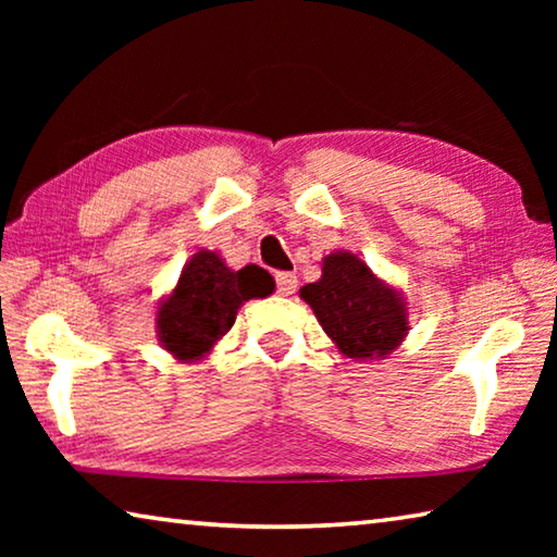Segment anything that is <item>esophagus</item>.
<instances>
[{
	"label": "esophagus",
	"instance_id": "obj_1",
	"mask_svg": "<svg viewBox=\"0 0 557 557\" xmlns=\"http://www.w3.org/2000/svg\"><path fill=\"white\" fill-rule=\"evenodd\" d=\"M275 282H277V292H280L282 297H289L292 292L297 289V275H295V272H277Z\"/></svg>",
	"mask_w": 557,
	"mask_h": 557
}]
</instances>
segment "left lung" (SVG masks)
Here are the masks:
<instances>
[{
  "label": "left lung",
  "mask_w": 557,
  "mask_h": 557,
  "mask_svg": "<svg viewBox=\"0 0 557 557\" xmlns=\"http://www.w3.org/2000/svg\"><path fill=\"white\" fill-rule=\"evenodd\" d=\"M314 317L354 361L388 358L408 336V301L354 252L336 250L322 260V277L299 289Z\"/></svg>",
  "instance_id": "1"
}]
</instances>
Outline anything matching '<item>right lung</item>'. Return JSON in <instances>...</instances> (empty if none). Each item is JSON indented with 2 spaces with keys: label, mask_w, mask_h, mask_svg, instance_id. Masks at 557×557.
<instances>
[{
  "label": "right lung",
  "mask_w": 557,
  "mask_h": 557,
  "mask_svg": "<svg viewBox=\"0 0 557 557\" xmlns=\"http://www.w3.org/2000/svg\"><path fill=\"white\" fill-rule=\"evenodd\" d=\"M275 292L268 270L245 265L231 270L213 250L194 252L176 287L157 307V336L176 361H201L231 332L235 314L248 299Z\"/></svg>",
  "instance_id": "1"
}]
</instances>
